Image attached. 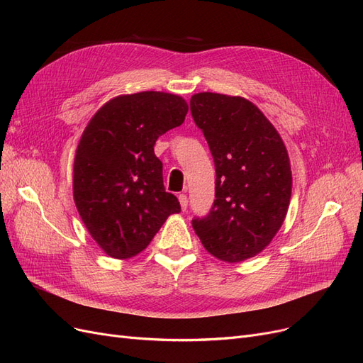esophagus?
Wrapping results in <instances>:
<instances>
[{
	"label": "esophagus",
	"mask_w": 363,
	"mask_h": 363,
	"mask_svg": "<svg viewBox=\"0 0 363 363\" xmlns=\"http://www.w3.org/2000/svg\"><path fill=\"white\" fill-rule=\"evenodd\" d=\"M179 201H180V206H182V211L184 212L186 208H188V196H186L184 194H180L179 195Z\"/></svg>",
	"instance_id": "obj_1"
}]
</instances>
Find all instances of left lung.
Listing matches in <instances>:
<instances>
[{"label":"left lung","mask_w":363,"mask_h":363,"mask_svg":"<svg viewBox=\"0 0 363 363\" xmlns=\"http://www.w3.org/2000/svg\"><path fill=\"white\" fill-rule=\"evenodd\" d=\"M191 113L213 156L216 182L211 213L192 221L203 247L236 263L257 256L288 213L292 172L279 131L242 96L200 92Z\"/></svg>","instance_id":"obj_1"}]
</instances>
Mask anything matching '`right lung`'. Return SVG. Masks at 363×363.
<instances>
[{"label":"right lung","mask_w":363,"mask_h":363,"mask_svg":"<svg viewBox=\"0 0 363 363\" xmlns=\"http://www.w3.org/2000/svg\"><path fill=\"white\" fill-rule=\"evenodd\" d=\"M188 108L175 94L119 95L86 125L74 159V201L107 256L139 255L168 216L182 211L177 196L164 191L155 144L183 124Z\"/></svg>","instance_id":"add662e5"}]
</instances>
